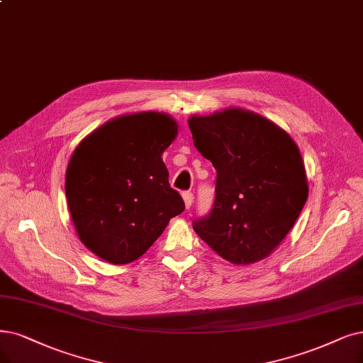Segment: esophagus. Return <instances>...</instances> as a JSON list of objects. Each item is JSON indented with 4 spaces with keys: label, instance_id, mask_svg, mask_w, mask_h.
<instances>
[{
    "label": "esophagus",
    "instance_id": "1",
    "mask_svg": "<svg viewBox=\"0 0 363 363\" xmlns=\"http://www.w3.org/2000/svg\"><path fill=\"white\" fill-rule=\"evenodd\" d=\"M182 197H184V202H185V208H186V209H190V208H191V205H193V199H194L193 193L186 191V193H184V194H182Z\"/></svg>",
    "mask_w": 363,
    "mask_h": 363
}]
</instances>
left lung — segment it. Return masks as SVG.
I'll use <instances>...</instances> for the list:
<instances>
[{
	"label": "left lung",
	"mask_w": 363,
	"mask_h": 363,
	"mask_svg": "<svg viewBox=\"0 0 363 363\" xmlns=\"http://www.w3.org/2000/svg\"><path fill=\"white\" fill-rule=\"evenodd\" d=\"M194 146L217 170L216 202L194 232L233 264L266 259L308 199L299 147L267 118L240 107L189 119Z\"/></svg>",
	"instance_id": "obj_1"
}]
</instances>
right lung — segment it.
<instances>
[{
	"label": "right lung",
	"instance_id": "add662e5",
	"mask_svg": "<svg viewBox=\"0 0 363 363\" xmlns=\"http://www.w3.org/2000/svg\"><path fill=\"white\" fill-rule=\"evenodd\" d=\"M177 136L170 115L138 112L107 121L76 146L65 197L79 239L100 259L138 260L185 209L161 158Z\"/></svg>",
	"mask_w": 363,
	"mask_h": 363
}]
</instances>
